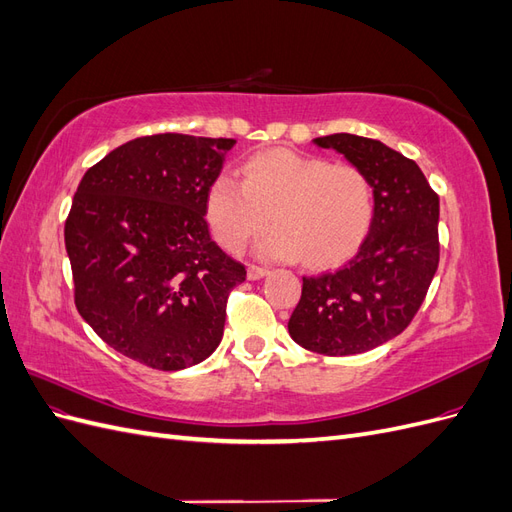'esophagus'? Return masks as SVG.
Masks as SVG:
<instances>
[{"label":"esophagus","instance_id":"1","mask_svg":"<svg viewBox=\"0 0 512 512\" xmlns=\"http://www.w3.org/2000/svg\"><path fill=\"white\" fill-rule=\"evenodd\" d=\"M269 271L265 269V267H247V280H252V282H256V280H262V277H265Z\"/></svg>","mask_w":512,"mask_h":512}]
</instances>
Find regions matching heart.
Instances as JSON below:
<instances>
[{
    "mask_svg": "<svg viewBox=\"0 0 512 512\" xmlns=\"http://www.w3.org/2000/svg\"><path fill=\"white\" fill-rule=\"evenodd\" d=\"M374 188L361 168L331 164L292 149H269L243 164V181L215 177L205 213L215 239L228 252L275 226L260 241L269 260L327 269L350 258L374 224Z\"/></svg>",
    "mask_w": 512,
    "mask_h": 512,
    "instance_id": "obj_1",
    "label": "heart"
}]
</instances>
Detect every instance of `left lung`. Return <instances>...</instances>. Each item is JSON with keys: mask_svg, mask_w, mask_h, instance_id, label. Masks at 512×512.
<instances>
[{"mask_svg": "<svg viewBox=\"0 0 512 512\" xmlns=\"http://www.w3.org/2000/svg\"><path fill=\"white\" fill-rule=\"evenodd\" d=\"M361 168L374 188V224L339 271L303 277L290 337L327 356L361 354L404 331L421 307L440 260V198L414 160L348 132L314 138Z\"/></svg>", "mask_w": 512, "mask_h": 512, "instance_id": "1", "label": "left lung"}]
</instances>
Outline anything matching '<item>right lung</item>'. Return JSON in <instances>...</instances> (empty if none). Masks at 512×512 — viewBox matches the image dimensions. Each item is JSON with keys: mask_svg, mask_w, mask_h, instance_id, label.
Wrapping results in <instances>:
<instances>
[{"mask_svg": "<svg viewBox=\"0 0 512 512\" xmlns=\"http://www.w3.org/2000/svg\"><path fill=\"white\" fill-rule=\"evenodd\" d=\"M232 138L153 134L91 166L66 220L74 303L100 339L162 371L220 346L245 267L211 241L205 198Z\"/></svg>", "mask_w": 512, "mask_h": 512, "instance_id": "add662e5", "label": "right lung"}]
</instances>
